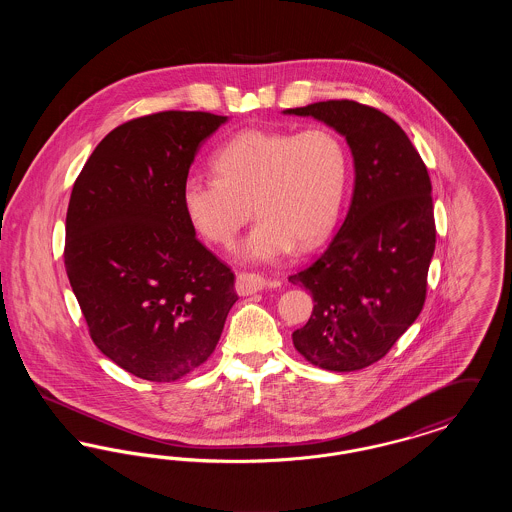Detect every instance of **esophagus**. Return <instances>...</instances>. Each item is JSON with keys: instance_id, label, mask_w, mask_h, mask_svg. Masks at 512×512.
<instances>
[{"instance_id": "obj_1", "label": "esophagus", "mask_w": 512, "mask_h": 512, "mask_svg": "<svg viewBox=\"0 0 512 512\" xmlns=\"http://www.w3.org/2000/svg\"><path fill=\"white\" fill-rule=\"evenodd\" d=\"M268 282L265 278H261V276H257V274H238V278H236V293L238 295H253V293L261 292V290H265L267 288Z\"/></svg>"}]
</instances>
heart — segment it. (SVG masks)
I'll return each instance as SVG.
<instances>
[{"instance_id":"1","label":"heart","mask_w":512,"mask_h":512,"mask_svg":"<svg viewBox=\"0 0 512 512\" xmlns=\"http://www.w3.org/2000/svg\"><path fill=\"white\" fill-rule=\"evenodd\" d=\"M217 176L190 174L182 207L211 244L230 247L253 211L259 217L238 259L272 263L293 247L309 251L332 232L347 182V155L326 128L299 134L249 128L213 157Z\"/></svg>"}]
</instances>
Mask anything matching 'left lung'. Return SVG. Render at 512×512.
<instances>
[{
	"label": "left lung",
	"mask_w": 512,
	"mask_h": 512,
	"mask_svg": "<svg viewBox=\"0 0 512 512\" xmlns=\"http://www.w3.org/2000/svg\"><path fill=\"white\" fill-rule=\"evenodd\" d=\"M284 115L336 130L355 171L338 234L311 267L290 276L315 301L293 345L324 370H359L380 361L422 311L436 249L430 176L403 128L374 107L332 99Z\"/></svg>",
	"instance_id": "left-lung-1"
}]
</instances>
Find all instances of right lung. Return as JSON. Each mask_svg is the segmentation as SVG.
<instances>
[{
  "mask_svg": "<svg viewBox=\"0 0 512 512\" xmlns=\"http://www.w3.org/2000/svg\"><path fill=\"white\" fill-rule=\"evenodd\" d=\"M228 117L165 111L109 132L74 182L65 267L99 351L149 382L205 363L238 301L234 274L195 238L182 184Z\"/></svg>",
  "mask_w": 512,
  "mask_h": 512,
  "instance_id": "1",
  "label": "right lung"
}]
</instances>
